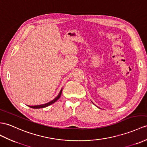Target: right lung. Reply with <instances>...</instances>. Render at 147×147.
Returning <instances> with one entry per match:
<instances>
[{
    "instance_id": "obj_1",
    "label": "right lung",
    "mask_w": 147,
    "mask_h": 147,
    "mask_svg": "<svg viewBox=\"0 0 147 147\" xmlns=\"http://www.w3.org/2000/svg\"><path fill=\"white\" fill-rule=\"evenodd\" d=\"M62 92V89L61 90H60V93H59V94L58 95V96H57L55 99H53V100L51 101L50 102L45 103V104H43V105H35V106H29V105H28V107H30V108H32V109H40V108H44V107H47V106H49V105H50L52 104V103H53L54 102H55L57 100H58V99L60 97V96H61Z\"/></svg>"
}]
</instances>
